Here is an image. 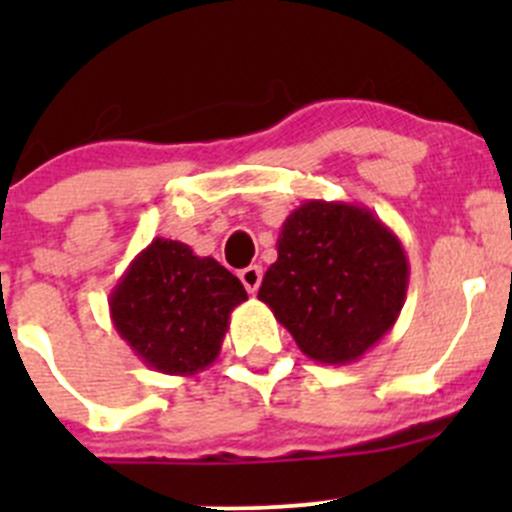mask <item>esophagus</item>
Returning <instances> with one entry per match:
<instances>
[{"instance_id": "1", "label": "esophagus", "mask_w": 512, "mask_h": 512, "mask_svg": "<svg viewBox=\"0 0 512 512\" xmlns=\"http://www.w3.org/2000/svg\"><path fill=\"white\" fill-rule=\"evenodd\" d=\"M240 282L245 285L247 292L255 294L257 289H260V282H262V267L250 265V267H245V270H240Z\"/></svg>"}]
</instances>
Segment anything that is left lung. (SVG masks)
Instances as JSON below:
<instances>
[{"instance_id":"8db88e82","label":"left lung","mask_w":512,"mask_h":512,"mask_svg":"<svg viewBox=\"0 0 512 512\" xmlns=\"http://www.w3.org/2000/svg\"><path fill=\"white\" fill-rule=\"evenodd\" d=\"M406 289L404 245L369 208L304 200L282 223L257 299L309 359L344 366L394 327Z\"/></svg>"}]
</instances>
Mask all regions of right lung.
Here are the masks:
<instances>
[{
	"label": "right lung",
	"mask_w": 512,
	"mask_h": 512,
	"mask_svg": "<svg viewBox=\"0 0 512 512\" xmlns=\"http://www.w3.org/2000/svg\"><path fill=\"white\" fill-rule=\"evenodd\" d=\"M242 282L185 242L156 237L111 289V322L133 354L168 376H193L218 359Z\"/></svg>",
	"instance_id": "1"
}]
</instances>
